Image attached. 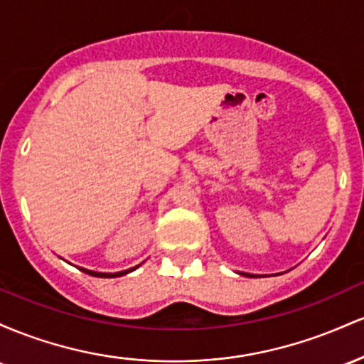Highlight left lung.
Here are the masks:
<instances>
[{"label":"left lung","instance_id":"8db88e82","mask_svg":"<svg viewBox=\"0 0 364 364\" xmlns=\"http://www.w3.org/2000/svg\"><path fill=\"white\" fill-rule=\"evenodd\" d=\"M241 275H246V277H258V275H253V274H241Z\"/></svg>","mask_w":364,"mask_h":364}]
</instances>
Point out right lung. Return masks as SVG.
<instances>
[{
    "label": "right lung",
    "mask_w": 364,
    "mask_h": 364,
    "mask_svg": "<svg viewBox=\"0 0 364 364\" xmlns=\"http://www.w3.org/2000/svg\"><path fill=\"white\" fill-rule=\"evenodd\" d=\"M140 265H141V263H140ZM140 265H136V267H132V269H128V270H121V272H114V274H109V272H95V270L83 269V267H78V269H80L82 272H85V274H89V275H94V277L112 279V277H121V275H127V274H129V272H133V270H135V269H139Z\"/></svg>",
    "instance_id": "add662e5"
}]
</instances>
